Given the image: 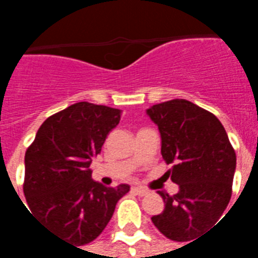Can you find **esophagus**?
Returning <instances> with one entry per match:
<instances>
[{"label": "esophagus", "mask_w": 258, "mask_h": 258, "mask_svg": "<svg viewBox=\"0 0 258 258\" xmlns=\"http://www.w3.org/2000/svg\"><path fill=\"white\" fill-rule=\"evenodd\" d=\"M133 192H135L137 195H140V196H146V195L149 194V190L145 189V188H142V186H133Z\"/></svg>", "instance_id": "esophagus-1"}]
</instances>
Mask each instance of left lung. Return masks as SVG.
<instances>
[{
    "label": "left lung",
    "mask_w": 258,
    "mask_h": 258,
    "mask_svg": "<svg viewBox=\"0 0 258 258\" xmlns=\"http://www.w3.org/2000/svg\"><path fill=\"white\" fill-rule=\"evenodd\" d=\"M146 113L160 131L164 162L173 164L167 174L179 186L175 195L159 190L164 210L152 222L166 238L189 242L227 209L236 153L221 121L186 99L157 103Z\"/></svg>",
    "instance_id": "left-lung-1"
}]
</instances>
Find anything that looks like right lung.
Masks as SVG:
<instances>
[{"mask_svg": "<svg viewBox=\"0 0 258 258\" xmlns=\"http://www.w3.org/2000/svg\"><path fill=\"white\" fill-rule=\"evenodd\" d=\"M118 121V109L77 102L49 116L26 151L23 192L31 214L74 247L101 235L130 190L91 178V162Z\"/></svg>", "mask_w": 258, "mask_h": 258, "instance_id": "add662e5", "label": "right lung"}]
</instances>
